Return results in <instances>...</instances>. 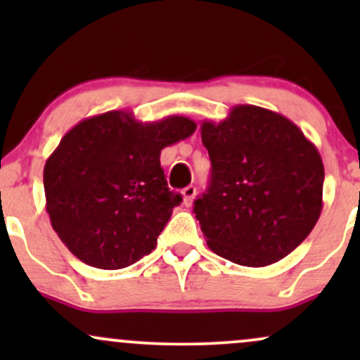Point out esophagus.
Returning <instances> with one entry per match:
<instances>
[{
	"label": "esophagus",
	"instance_id": "1",
	"mask_svg": "<svg viewBox=\"0 0 360 360\" xmlns=\"http://www.w3.org/2000/svg\"><path fill=\"white\" fill-rule=\"evenodd\" d=\"M194 196H196V188L194 186H188V188L183 189V205L191 206L194 201Z\"/></svg>",
	"mask_w": 360,
	"mask_h": 360
}]
</instances>
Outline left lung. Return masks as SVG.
Listing matches in <instances>:
<instances>
[{"label":"left lung","instance_id":"obj_1","mask_svg":"<svg viewBox=\"0 0 360 360\" xmlns=\"http://www.w3.org/2000/svg\"><path fill=\"white\" fill-rule=\"evenodd\" d=\"M212 177L194 201L214 254L264 267L291 254L320 218L325 169L318 148L291 120L237 105L220 123L203 122Z\"/></svg>","mask_w":360,"mask_h":360}]
</instances>
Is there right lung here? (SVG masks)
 Returning a JSON list of instances; mask_svg holds the SVG:
<instances>
[{
    "label": "right lung",
    "mask_w": 360,
    "mask_h": 360,
    "mask_svg": "<svg viewBox=\"0 0 360 360\" xmlns=\"http://www.w3.org/2000/svg\"><path fill=\"white\" fill-rule=\"evenodd\" d=\"M194 130L186 117L142 123L120 110L72 127L44 167L45 208L62 243L108 271L150 254L183 201L167 188L160 152Z\"/></svg>",
    "instance_id": "add662e5"
}]
</instances>
